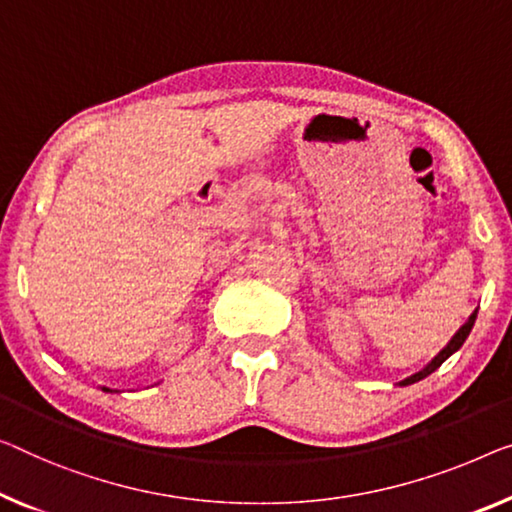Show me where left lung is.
<instances>
[{
  "label": "left lung",
  "mask_w": 512,
  "mask_h": 512,
  "mask_svg": "<svg viewBox=\"0 0 512 512\" xmlns=\"http://www.w3.org/2000/svg\"><path fill=\"white\" fill-rule=\"evenodd\" d=\"M476 315H478V310H474V315H471V317H469V322H467V324H464V326H462V329H460V331H457V333L453 335V340H451V342H448V345H446L444 349H441V352H439L437 356H434V358H432V363H430V365H427V368H425V370H421V372H418V375H411L409 379H404V381H402V386H407V384H414V381H421V379H425L427 375H432V372H434V370H437V368H439V365H441V363H444L448 356H451V354H455V352H457V349H460V347L464 345V340H467V338H469V333H471V329H474Z\"/></svg>",
  "instance_id": "left-lung-1"
}]
</instances>
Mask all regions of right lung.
<instances>
[{"mask_svg":"<svg viewBox=\"0 0 512 512\" xmlns=\"http://www.w3.org/2000/svg\"><path fill=\"white\" fill-rule=\"evenodd\" d=\"M103 391H110V388H103Z\"/></svg>","mask_w":512,"mask_h":512,"instance_id":"1","label":"right lung"}]
</instances>
